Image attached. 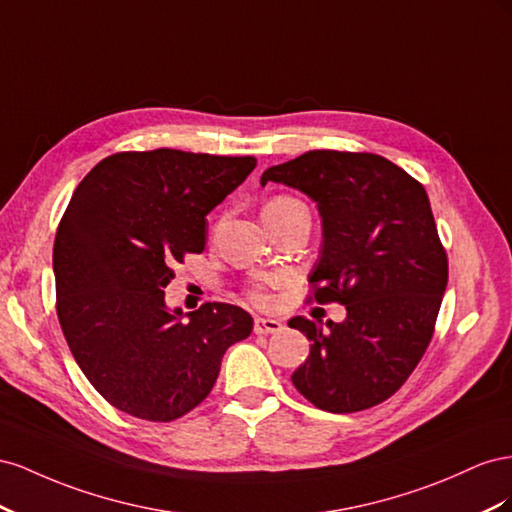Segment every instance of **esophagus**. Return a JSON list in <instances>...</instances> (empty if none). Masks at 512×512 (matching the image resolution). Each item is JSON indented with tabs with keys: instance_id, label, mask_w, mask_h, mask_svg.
Instances as JSON below:
<instances>
[{
	"instance_id": "esophagus-1",
	"label": "esophagus",
	"mask_w": 512,
	"mask_h": 512,
	"mask_svg": "<svg viewBox=\"0 0 512 512\" xmlns=\"http://www.w3.org/2000/svg\"><path fill=\"white\" fill-rule=\"evenodd\" d=\"M255 332L257 334H274V332H281L283 324L279 319H270V317H257L255 319Z\"/></svg>"
}]
</instances>
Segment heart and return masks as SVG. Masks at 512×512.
I'll use <instances>...</instances> for the list:
<instances>
[{
	"label": "heart",
	"instance_id": "b5f03b06",
	"mask_svg": "<svg viewBox=\"0 0 512 512\" xmlns=\"http://www.w3.org/2000/svg\"><path fill=\"white\" fill-rule=\"evenodd\" d=\"M296 206H302L300 201L291 199V197H274L272 201H268V206L264 208V212H274V210H287V208H296ZM274 279H259L257 283H253L251 287V298L259 304H264L268 300V294H266V285L272 283Z\"/></svg>",
	"mask_w": 512,
	"mask_h": 512
}]
</instances>
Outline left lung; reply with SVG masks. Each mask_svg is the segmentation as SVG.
Returning <instances> with one entry per match:
<instances>
[{
  "label": "left lung",
  "mask_w": 512,
  "mask_h": 512,
  "mask_svg": "<svg viewBox=\"0 0 512 512\" xmlns=\"http://www.w3.org/2000/svg\"><path fill=\"white\" fill-rule=\"evenodd\" d=\"M317 203L321 251L309 274L319 304L347 317L289 319L311 341L291 382L332 414L386 401L412 375L433 337L448 283L427 191L410 173L369 152L313 150L261 175Z\"/></svg>",
  "instance_id": "8db88e82"
}]
</instances>
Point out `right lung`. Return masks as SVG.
Wrapping results in <instances>:
<instances>
[{"label":"right lung","instance_id":"add662e5","mask_svg":"<svg viewBox=\"0 0 512 512\" xmlns=\"http://www.w3.org/2000/svg\"><path fill=\"white\" fill-rule=\"evenodd\" d=\"M253 156L160 148L107 156L85 175L53 244L57 317L90 384L120 412L171 422L208 397L253 317L206 302L167 309L184 255L206 248V216L246 180Z\"/></svg>","mask_w":512,"mask_h":512}]
</instances>
